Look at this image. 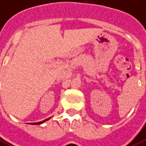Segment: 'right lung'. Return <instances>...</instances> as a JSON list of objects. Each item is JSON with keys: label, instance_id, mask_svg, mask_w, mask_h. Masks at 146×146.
I'll return each mask as SVG.
<instances>
[{"label": "right lung", "instance_id": "obj_1", "mask_svg": "<svg viewBox=\"0 0 146 146\" xmlns=\"http://www.w3.org/2000/svg\"><path fill=\"white\" fill-rule=\"evenodd\" d=\"M48 119H50V118H48V119H45V120H44V121H39V122H35V123H31V124H33V125H40V124H42L43 122H44V121H48Z\"/></svg>", "mask_w": 146, "mask_h": 146}]
</instances>
